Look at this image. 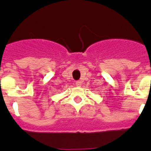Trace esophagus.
Segmentation results:
<instances>
[{
    "mask_svg": "<svg viewBox=\"0 0 151 151\" xmlns=\"http://www.w3.org/2000/svg\"><path fill=\"white\" fill-rule=\"evenodd\" d=\"M76 85L78 86V87H80L82 85V82L81 81H77V82H76Z\"/></svg>",
    "mask_w": 151,
    "mask_h": 151,
    "instance_id": "obj_1",
    "label": "esophagus"
}]
</instances>
